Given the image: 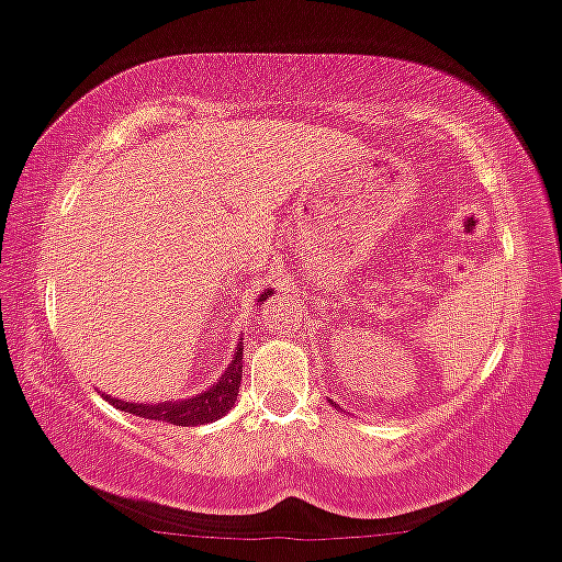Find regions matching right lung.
I'll list each match as a JSON object with an SVG mask.
<instances>
[{
    "label": "right lung",
    "mask_w": 562,
    "mask_h": 562,
    "mask_svg": "<svg viewBox=\"0 0 562 562\" xmlns=\"http://www.w3.org/2000/svg\"><path fill=\"white\" fill-rule=\"evenodd\" d=\"M270 289H265L259 294L257 303L268 300ZM240 375H244V342L235 348L233 353V364L227 367L225 375L220 378V383L211 385L209 391L198 394L195 400H184V402H168V404H136V402H120V400H110L117 409H125V413L138 415V418H149V420H162V424H173V426H201V424H211V420L222 418L227 409L233 407L235 400H238V389H240Z\"/></svg>",
    "instance_id": "add662e5"
}]
</instances>
